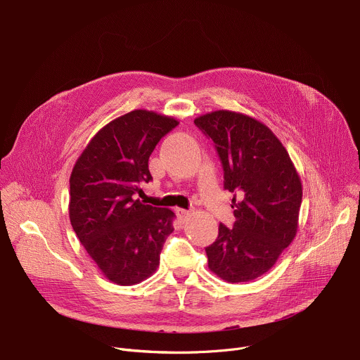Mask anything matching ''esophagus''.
I'll return each instance as SVG.
<instances>
[{"label":"esophagus","instance_id":"34e87169","mask_svg":"<svg viewBox=\"0 0 360 360\" xmlns=\"http://www.w3.org/2000/svg\"><path fill=\"white\" fill-rule=\"evenodd\" d=\"M176 215H178V218H179L182 222H185V221L188 219V217L191 215V211H186V210H184V208H176Z\"/></svg>","mask_w":360,"mask_h":360}]
</instances>
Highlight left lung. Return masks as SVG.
<instances>
[{"mask_svg": "<svg viewBox=\"0 0 360 360\" xmlns=\"http://www.w3.org/2000/svg\"><path fill=\"white\" fill-rule=\"evenodd\" d=\"M210 136L232 199L233 228L219 224L217 240L205 248L208 266L229 283L266 274L297 232L302 182L288 150L261 121L233 111L195 118Z\"/></svg>", "mask_w": 360, "mask_h": 360, "instance_id": "left-lung-1", "label": "left lung"}]
</instances>
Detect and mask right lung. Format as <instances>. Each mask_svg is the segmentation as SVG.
Wrapping results in <instances>:
<instances>
[{
  "label": "right lung",
  "instance_id": "obj_1",
  "mask_svg": "<svg viewBox=\"0 0 360 360\" xmlns=\"http://www.w3.org/2000/svg\"><path fill=\"white\" fill-rule=\"evenodd\" d=\"M179 122L135 110L101 128L77 160L70 178L71 225L99 271L117 285L149 278L160 265L175 214L136 199L152 179L148 160Z\"/></svg>",
  "mask_w": 360,
  "mask_h": 360
}]
</instances>
